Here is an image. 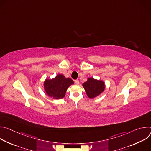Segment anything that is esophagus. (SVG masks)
<instances>
[{"label": "esophagus", "instance_id": "esophagus-1", "mask_svg": "<svg viewBox=\"0 0 151 151\" xmlns=\"http://www.w3.org/2000/svg\"><path fill=\"white\" fill-rule=\"evenodd\" d=\"M75 83H76V85H78V84H79V80H78V79L75 80Z\"/></svg>", "mask_w": 151, "mask_h": 151}]
</instances>
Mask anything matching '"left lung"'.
Instances as JSON below:
<instances>
[{
  "label": "left lung",
  "mask_w": 151,
  "mask_h": 151,
  "mask_svg": "<svg viewBox=\"0 0 151 151\" xmlns=\"http://www.w3.org/2000/svg\"><path fill=\"white\" fill-rule=\"evenodd\" d=\"M82 86L87 95L90 99L99 96L105 88V84L103 81L95 79L93 78H88L87 81L83 83Z\"/></svg>",
  "instance_id": "8db88e82"
}]
</instances>
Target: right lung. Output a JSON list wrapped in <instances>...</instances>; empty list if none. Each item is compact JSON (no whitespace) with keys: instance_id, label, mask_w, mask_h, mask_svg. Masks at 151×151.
Here are the masks:
<instances>
[{"instance_id":"right-lung-1","label":"right lung","mask_w":151,"mask_h":151,"mask_svg":"<svg viewBox=\"0 0 151 151\" xmlns=\"http://www.w3.org/2000/svg\"><path fill=\"white\" fill-rule=\"evenodd\" d=\"M74 83L70 78H66L63 75L58 74L52 79H46L44 81V90L49 97L54 99L63 98L70 85Z\"/></svg>"}]
</instances>
